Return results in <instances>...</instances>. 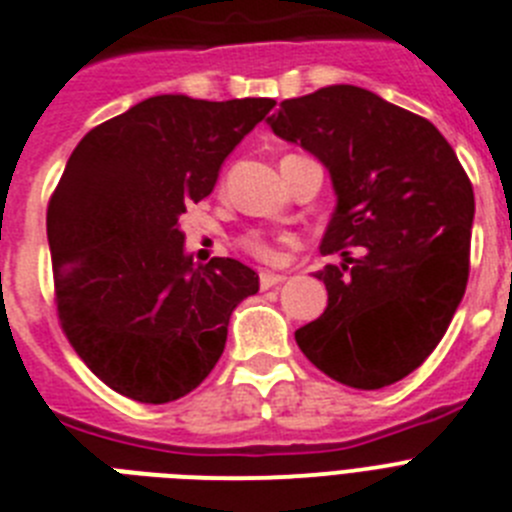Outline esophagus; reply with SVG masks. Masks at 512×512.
<instances>
[{"instance_id":"esophagus-1","label":"esophagus","mask_w":512,"mask_h":512,"mask_svg":"<svg viewBox=\"0 0 512 512\" xmlns=\"http://www.w3.org/2000/svg\"><path fill=\"white\" fill-rule=\"evenodd\" d=\"M284 274H274V271H261L259 274V282H261V289H271L277 287V284L284 282Z\"/></svg>"}]
</instances>
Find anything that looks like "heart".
<instances>
[{
	"mask_svg": "<svg viewBox=\"0 0 512 512\" xmlns=\"http://www.w3.org/2000/svg\"><path fill=\"white\" fill-rule=\"evenodd\" d=\"M243 248H248L253 256H259V259H264V261L277 259V251H274V246H271L266 238H261V235H256V233H251L243 238Z\"/></svg>",
	"mask_w": 512,
	"mask_h": 512,
	"instance_id": "1",
	"label": "heart"
}]
</instances>
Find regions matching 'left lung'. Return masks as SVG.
I'll use <instances>...</instances> for the list:
<instances>
[{"mask_svg":"<svg viewBox=\"0 0 512 512\" xmlns=\"http://www.w3.org/2000/svg\"><path fill=\"white\" fill-rule=\"evenodd\" d=\"M266 122L318 158L338 200L320 253L343 261L315 274L328 307L297 330V346L356 390L400 382L431 356L467 289V171L433 122L351 84L284 99Z\"/></svg>","mask_w":512,"mask_h":512,"instance_id":"1","label":"left lung"}]
</instances>
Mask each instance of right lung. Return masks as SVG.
Segmentation results:
<instances>
[{
    "mask_svg": "<svg viewBox=\"0 0 512 512\" xmlns=\"http://www.w3.org/2000/svg\"><path fill=\"white\" fill-rule=\"evenodd\" d=\"M274 99L158 94L81 138L48 202L61 328L120 395L164 405L212 372L235 305L259 274L235 259L194 264L179 217L212 192L225 158Z\"/></svg>",
    "mask_w": 512,
    "mask_h": 512,
    "instance_id": "1",
    "label": "right lung"
}]
</instances>
